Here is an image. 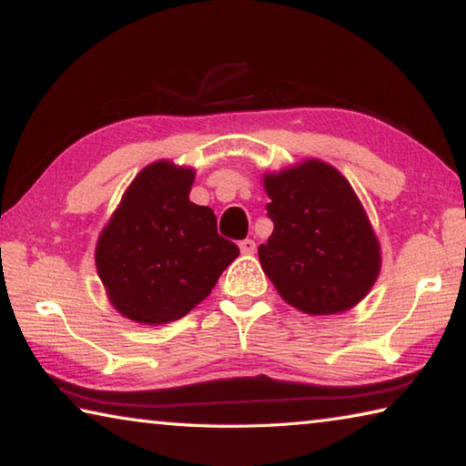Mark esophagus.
Returning a JSON list of instances; mask_svg holds the SVG:
<instances>
[{
    "label": "esophagus",
    "mask_w": 466,
    "mask_h": 466,
    "mask_svg": "<svg viewBox=\"0 0 466 466\" xmlns=\"http://www.w3.org/2000/svg\"><path fill=\"white\" fill-rule=\"evenodd\" d=\"M255 248H257L255 240L247 238V240H242V242H240V250H242V255H252V252H255Z\"/></svg>",
    "instance_id": "obj_1"
}]
</instances>
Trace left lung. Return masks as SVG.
<instances>
[{"label": "left lung", "instance_id": "left-lung-1", "mask_svg": "<svg viewBox=\"0 0 466 466\" xmlns=\"http://www.w3.org/2000/svg\"><path fill=\"white\" fill-rule=\"evenodd\" d=\"M273 234L258 261L278 294L296 310L325 317L353 309L382 267L380 242L350 180L306 157L263 175Z\"/></svg>", "mask_w": 466, "mask_h": 466}]
</instances>
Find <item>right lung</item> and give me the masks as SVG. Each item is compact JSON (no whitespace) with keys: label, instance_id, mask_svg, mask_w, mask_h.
I'll return each instance as SVG.
<instances>
[{"label":"right lung","instance_id":"add662e5","mask_svg":"<svg viewBox=\"0 0 466 466\" xmlns=\"http://www.w3.org/2000/svg\"><path fill=\"white\" fill-rule=\"evenodd\" d=\"M193 180L188 167L147 164L98 236L94 261L108 302L139 325L183 319L240 255L218 234L214 211L188 199Z\"/></svg>","mask_w":466,"mask_h":466}]
</instances>
